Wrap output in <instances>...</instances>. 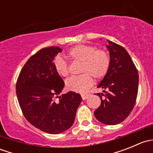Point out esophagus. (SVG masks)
<instances>
[{
    "label": "esophagus",
    "mask_w": 153,
    "mask_h": 153,
    "mask_svg": "<svg viewBox=\"0 0 153 153\" xmlns=\"http://www.w3.org/2000/svg\"><path fill=\"white\" fill-rule=\"evenodd\" d=\"M89 95H87V94H83V95H81V98H82V99L84 100V101L87 99V98H89Z\"/></svg>",
    "instance_id": "obj_1"
}]
</instances>
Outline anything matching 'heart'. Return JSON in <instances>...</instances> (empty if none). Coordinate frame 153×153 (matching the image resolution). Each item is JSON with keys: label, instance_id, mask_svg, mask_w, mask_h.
Instances as JSON below:
<instances>
[{"label": "heart", "instance_id": "b5f03b06", "mask_svg": "<svg viewBox=\"0 0 153 153\" xmlns=\"http://www.w3.org/2000/svg\"><path fill=\"white\" fill-rule=\"evenodd\" d=\"M67 55L74 61H81L80 72H84L66 81V87L69 91L81 93L86 92L93 84L91 75L98 79L102 78L109 70L110 59L109 55L104 50L95 49L93 47L85 44H79L71 48ZM54 67L61 76L67 77L69 75L67 63L61 57L55 58Z\"/></svg>", "mask_w": 153, "mask_h": 153}]
</instances>
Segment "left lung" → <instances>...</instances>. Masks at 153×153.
I'll return each mask as SVG.
<instances>
[{
    "label": "left lung",
    "mask_w": 153,
    "mask_h": 153,
    "mask_svg": "<svg viewBox=\"0 0 153 153\" xmlns=\"http://www.w3.org/2000/svg\"><path fill=\"white\" fill-rule=\"evenodd\" d=\"M107 41L106 47L109 52L110 64L107 73L98 85L106 94L97 93L101 103L94 115L103 124L115 125L124 121L133 109L139 78L127 51L112 41ZM102 95L105 98L103 99Z\"/></svg>",
    "instance_id": "8db88e82"
}]
</instances>
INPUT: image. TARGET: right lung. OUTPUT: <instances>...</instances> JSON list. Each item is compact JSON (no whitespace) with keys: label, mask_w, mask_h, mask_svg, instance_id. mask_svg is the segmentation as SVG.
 I'll return each mask as SVG.
<instances>
[{"label":"right lung","mask_w":153,"mask_h":153,"mask_svg":"<svg viewBox=\"0 0 153 153\" xmlns=\"http://www.w3.org/2000/svg\"><path fill=\"white\" fill-rule=\"evenodd\" d=\"M61 52L58 47L38 51L22 68L16 84L17 97L26 119L49 134L61 133L72 126L82 100L80 94L71 91L59 95L64 82L53 61Z\"/></svg>","instance_id":"1"}]
</instances>
